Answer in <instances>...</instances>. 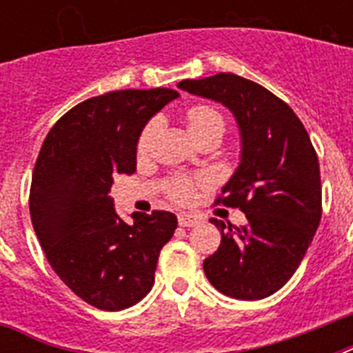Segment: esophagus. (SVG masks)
Returning <instances> with one entry per match:
<instances>
[{"mask_svg": "<svg viewBox=\"0 0 353 353\" xmlns=\"http://www.w3.org/2000/svg\"><path fill=\"white\" fill-rule=\"evenodd\" d=\"M177 220H179V225H181V227H194V225H198V223H199L198 216L188 214V212H181Z\"/></svg>", "mask_w": 353, "mask_h": 353, "instance_id": "1", "label": "esophagus"}]
</instances>
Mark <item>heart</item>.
Segmentation results:
<instances>
[{
    "mask_svg": "<svg viewBox=\"0 0 353 353\" xmlns=\"http://www.w3.org/2000/svg\"><path fill=\"white\" fill-rule=\"evenodd\" d=\"M187 126L190 133L196 137V141L205 137V135H220L221 137L223 132H225V119H223L218 108L210 106V104H194L192 108L187 110ZM157 128H159L157 119L150 121L143 128L137 143L139 152H146L150 148ZM192 181L179 177V179H174L170 183V196L177 201H187L190 198V194H192Z\"/></svg>",
    "mask_w": 353,
    "mask_h": 353,
    "instance_id": "heart-1",
    "label": "heart"
}]
</instances>
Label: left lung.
Listing matches in <instances>:
<instances>
[{"label": "left lung", "instance_id": "8db88e82", "mask_svg": "<svg viewBox=\"0 0 353 353\" xmlns=\"http://www.w3.org/2000/svg\"><path fill=\"white\" fill-rule=\"evenodd\" d=\"M183 91L220 102L240 130V163L216 203L238 207L245 225L214 220L221 243L203 269L216 290L240 301L273 295L293 276L317 231L321 170L293 110L252 80L220 73L183 80Z\"/></svg>", "mask_w": 353, "mask_h": 353}]
</instances>
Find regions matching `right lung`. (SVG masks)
I'll return each instance as SVG.
<instances>
[{
    "instance_id": "right-lung-1",
    "label": "right lung",
    "mask_w": 353,
    "mask_h": 353,
    "mask_svg": "<svg viewBox=\"0 0 353 353\" xmlns=\"http://www.w3.org/2000/svg\"><path fill=\"white\" fill-rule=\"evenodd\" d=\"M166 88L110 91L69 110L47 133L30 183V220L63 284L91 306L119 312L148 295L177 218L133 212L110 196L115 174H133L143 128L177 99Z\"/></svg>"
}]
</instances>
